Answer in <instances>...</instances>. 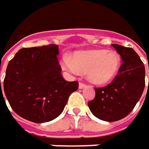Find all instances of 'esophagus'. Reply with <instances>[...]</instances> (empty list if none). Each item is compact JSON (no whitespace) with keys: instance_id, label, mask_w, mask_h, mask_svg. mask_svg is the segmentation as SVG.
Segmentation results:
<instances>
[{"instance_id":"34e87169","label":"esophagus","mask_w":149,"mask_h":149,"mask_svg":"<svg viewBox=\"0 0 149 149\" xmlns=\"http://www.w3.org/2000/svg\"><path fill=\"white\" fill-rule=\"evenodd\" d=\"M84 87H85V84L83 83V82H79V89H83Z\"/></svg>"}]
</instances>
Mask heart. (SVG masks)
<instances>
[{"label":"heart","instance_id":"obj_1","mask_svg":"<svg viewBox=\"0 0 149 149\" xmlns=\"http://www.w3.org/2000/svg\"><path fill=\"white\" fill-rule=\"evenodd\" d=\"M64 68L71 73L86 72L90 82L104 84L111 82L120 70L121 59L115 51L105 49H91L78 51L73 54L71 60L65 58Z\"/></svg>","mask_w":149,"mask_h":149}]
</instances>
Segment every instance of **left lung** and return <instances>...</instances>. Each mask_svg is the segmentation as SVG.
<instances>
[{"mask_svg":"<svg viewBox=\"0 0 149 149\" xmlns=\"http://www.w3.org/2000/svg\"><path fill=\"white\" fill-rule=\"evenodd\" d=\"M123 61L114 79L95 88V99L88 103L95 117L104 121L120 120L134 109L145 87V68L134 49L113 44Z\"/></svg>","mask_w":149,"mask_h":149,"instance_id":"1","label":"left lung"}]
</instances>
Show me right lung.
I'll use <instances>...</instances> for the list:
<instances>
[{"label":"right lung","instance_id":"1","mask_svg":"<svg viewBox=\"0 0 149 149\" xmlns=\"http://www.w3.org/2000/svg\"><path fill=\"white\" fill-rule=\"evenodd\" d=\"M58 54L59 46L54 44L22 48L9 62L5 95L11 109L26 120L45 123L54 119L79 88L77 81L63 79Z\"/></svg>","mask_w":149,"mask_h":149}]
</instances>
